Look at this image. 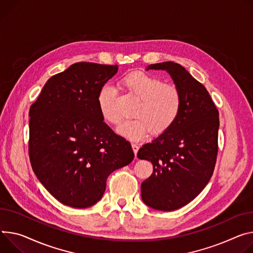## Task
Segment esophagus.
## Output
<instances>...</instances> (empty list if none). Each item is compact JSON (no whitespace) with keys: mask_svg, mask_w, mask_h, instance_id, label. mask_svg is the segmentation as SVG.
I'll list each match as a JSON object with an SVG mask.
<instances>
[{"mask_svg":"<svg viewBox=\"0 0 253 253\" xmlns=\"http://www.w3.org/2000/svg\"><path fill=\"white\" fill-rule=\"evenodd\" d=\"M132 149L134 151V154H135V157H137V152H138V149H139V146L137 144H132Z\"/></svg>","mask_w":253,"mask_h":253,"instance_id":"1","label":"esophagus"}]
</instances>
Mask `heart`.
I'll use <instances>...</instances> for the list:
<instances>
[{
    "label": "heart",
    "mask_w": 253,
    "mask_h": 253,
    "mask_svg": "<svg viewBox=\"0 0 253 253\" xmlns=\"http://www.w3.org/2000/svg\"><path fill=\"white\" fill-rule=\"evenodd\" d=\"M122 87L138 100L135 119L123 122L117 129L120 136L130 141H140L150 134L157 136L167 132L176 121L180 108L181 95L172 84L149 74L136 72L121 81ZM98 106L102 117L110 124L120 122L116 110V94L111 86H103L98 94Z\"/></svg>",
    "instance_id": "b5f03b06"
}]
</instances>
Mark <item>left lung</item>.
Masks as SVG:
<instances>
[{"mask_svg":"<svg viewBox=\"0 0 253 253\" xmlns=\"http://www.w3.org/2000/svg\"><path fill=\"white\" fill-rule=\"evenodd\" d=\"M166 71L181 95L174 124L137 153L151 162L153 172L141 183V198L150 208L174 211L193 201L209 182L218 153L219 112L207 88L178 63L150 64Z\"/></svg>","mask_w":253,"mask_h":253,"instance_id":"obj_1","label":"left lung"}]
</instances>
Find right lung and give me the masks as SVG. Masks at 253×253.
I'll use <instances>...</instances> for the list:
<instances>
[{"label":"right lung","mask_w":253,"mask_h":253,"mask_svg":"<svg viewBox=\"0 0 253 253\" xmlns=\"http://www.w3.org/2000/svg\"><path fill=\"white\" fill-rule=\"evenodd\" d=\"M118 65L78 62L51 77L29 111V157L37 178L73 208L99 202L108 176L129 165V141L104 122L98 94Z\"/></svg>","instance_id":"add662e5"}]
</instances>
